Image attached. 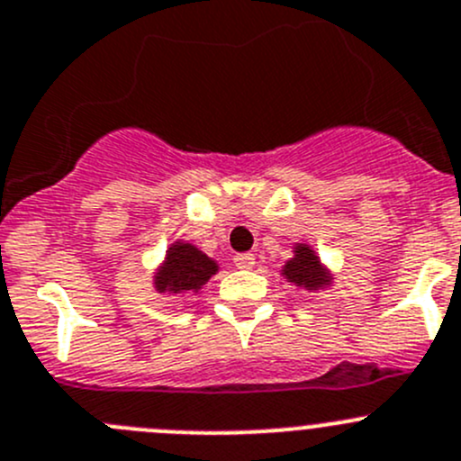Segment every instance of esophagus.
Here are the masks:
<instances>
[{"mask_svg": "<svg viewBox=\"0 0 461 461\" xmlns=\"http://www.w3.org/2000/svg\"><path fill=\"white\" fill-rule=\"evenodd\" d=\"M254 263H257V258H254V254L249 252L236 254L234 257V266L240 267V270H249V267H254Z\"/></svg>", "mask_w": 461, "mask_h": 461, "instance_id": "34e87169", "label": "esophagus"}]
</instances>
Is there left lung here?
<instances>
[{
    "instance_id": "left-lung-1",
    "label": "left lung",
    "mask_w": 461,
    "mask_h": 461,
    "mask_svg": "<svg viewBox=\"0 0 461 461\" xmlns=\"http://www.w3.org/2000/svg\"><path fill=\"white\" fill-rule=\"evenodd\" d=\"M281 276L288 284L308 290V293L329 288L330 281H333L329 267L320 261L315 249L306 243H294L293 258L285 261V266L281 267Z\"/></svg>"
}]
</instances>
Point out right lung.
Instances as JSON below:
<instances>
[{"mask_svg":"<svg viewBox=\"0 0 461 461\" xmlns=\"http://www.w3.org/2000/svg\"><path fill=\"white\" fill-rule=\"evenodd\" d=\"M218 272V263L212 257L186 240L168 245L164 261L155 270L153 285L162 294L200 293L204 284Z\"/></svg>","mask_w":461,"mask_h":461,"instance_id":"right-lung-1","label":"right lung"}]
</instances>
